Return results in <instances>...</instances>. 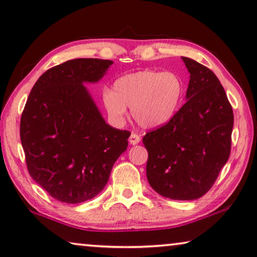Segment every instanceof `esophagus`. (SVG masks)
<instances>
[{
    "mask_svg": "<svg viewBox=\"0 0 257 257\" xmlns=\"http://www.w3.org/2000/svg\"><path fill=\"white\" fill-rule=\"evenodd\" d=\"M141 142V137L137 135L135 133H132V135L129 137V143L132 145H136Z\"/></svg>",
    "mask_w": 257,
    "mask_h": 257,
    "instance_id": "34e87169",
    "label": "esophagus"
}]
</instances>
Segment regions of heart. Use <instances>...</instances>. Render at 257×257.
<instances>
[{"label":"heart","mask_w":257,"mask_h":257,"mask_svg":"<svg viewBox=\"0 0 257 257\" xmlns=\"http://www.w3.org/2000/svg\"><path fill=\"white\" fill-rule=\"evenodd\" d=\"M184 95V83L176 73L143 70L114 81L112 91L104 90L101 104L112 122L123 123L130 107L142 128L157 129L176 115Z\"/></svg>","instance_id":"1"}]
</instances>
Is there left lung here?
Masks as SVG:
<instances>
[{"instance_id": "1", "label": "left lung", "mask_w": 257, "mask_h": 257, "mask_svg": "<svg viewBox=\"0 0 257 257\" xmlns=\"http://www.w3.org/2000/svg\"><path fill=\"white\" fill-rule=\"evenodd\" d=\"M182 59L190 73L186 103L169 123L146 134L143 144L152 189L173 200H194L208 192L230 157L233 111L217 76Z\"/></svg>"}]
</instances>
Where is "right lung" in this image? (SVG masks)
<instances>
[{"instance_id": "1", "label": "right lung", "mask_w": 257, "mask_h": 257, "mask_svg": "<svg viewBox=\"0 0 257 257\" xmlns=\"http://www.w3.org/2000/svg\"><path fill=\"white\" fill-rule=\"evenodd\" d=\"M112 60L79 58L44 72L28 96L20 140L31 177L52 198L80 203L96 197L130 133L105 122L84 83H96Z\"/></svg>"}]
</instances>
